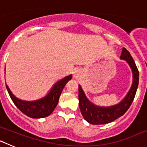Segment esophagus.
<instances>
[{
	"mask_svg": "<svg viewBox=\"0 0 147 147\" xmlns=\"http://www.w3.org/2000/svg\"><path fill=\"white\" fill-rule=\"evenodd\" d=\"M81 71H80V69L76 68V69H75L74 71V72H73V76H74V79H79V78H80V76H81Z\"/></svg>",
	"mask_w": 147,
	"mask_h": 147,
	"instance_id": "esophagus-1",
	"label": "esophagus"
}]
</instances>
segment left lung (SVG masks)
<instances>
[{"mask_svg": "<svg viewBox=\"0 0 147 147\" xmlns=\"http://www.w3.org/2000/svg\"><path fill=\"white\" fill-rule=\"evenodd\" d=\"M121 59L129 65L132 74V82L129 91L119 103L111 106H100L93 103L87 97L82 88L79 85V105L85 121L91 124H105L113 121L124 115L130 107L136 96L139 81V72L132 56L125 48L122 49Z\"/></svg>", "mask_w": 147, "mask_h": 147, "instance_id": "obj_1", "label": "left lung"}]
</instances>
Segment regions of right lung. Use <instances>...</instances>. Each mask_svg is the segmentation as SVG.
<instances>
[{
	"label": "right lung",
	"instance_id": "add662e5",
	"mask_svg": "<svg viewBox=\"0 0 147 147\" xmlns=\"http://www.w3.org/2000/svg\"><path fill=\"white\" fill-rule=\"evenodd\" d=\"M71 79L72 74H70L56 82L45 96L33 101H26L18 98L13 94L6 84V87L12 102L23 113L32 119H41L47 117L54 111L59 102L62 90Z\"/></svg>",
	"mask_w": 147,
	"mask_h": 147
}]
</instances>
